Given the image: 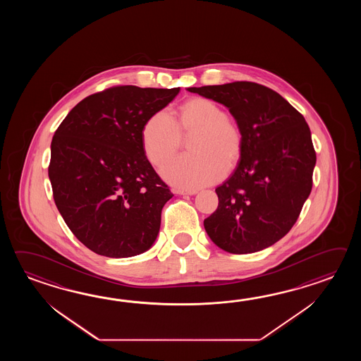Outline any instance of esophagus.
<instances>
[{
  "label": "esophagus",
  "instance_id": "1",
  "mask_svg": "<svg viewBox=\"0 0 361 361\" xmlns=\"http://www.w3.org/2000/svg\"><path fill=\"white\" fill-rule=\"evenodd\" d=\"M174 193H177V195H180V196H193V195H196L197 191H195V190H192V191H184V190H174Z\"/></svg>",
  "mask_w": 361,
  "mask_h": 361
}]
</instances>
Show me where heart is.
Masks as SVG:
<instances>
[{
    "mask_svg": "<svg viewBox=\"0 0 361 361\" xmlns=\"http://www.w3.org/2000/svg\"><path fill=\"white\" fill-rule=\"evenodd\" d=\"M191 131L195 134L190 149L196 154L178 156L161 168L164 179L183 190H197L222 179L226 164L238 161L243 145L240 131L222 108L213 100L195 98L182 106L178 123L165 109L147 120L142 130L147 159L160 165L177 152L180 133Z\"/></svg>",
    "mask_w": 361,
    "mask_h": 361,
    "instance_id": "heart-1",
    "label": "heart"
}]
</instances>
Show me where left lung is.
Wrapping results in <instances>:
<instances>
[{"instance_id": "left-lung-1", "label": "left lung", "mask_w": 361, "mask_h": 361, "mask_svg": "<svg viewBox=\"0 0 361 361\" xmlns=\"http://www.w3.org/2000/svg\"><path fill=\"white\" fill-rule=\"evenodd\" d=\"M187 90L228 108L243 140L238 168L215 190L219 204L204 221L207 236L232 254L274 245L297 222L312 188L316 154L305 117L255 82Z\"/></svg>"}]
</instances>
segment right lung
<instances>
[{
    "label": "right lung",
    "instance_id": "obj_1",
    "mask_svg": "<svg viewBox=\"0 0 361 361\" xmlns=\"http://www.w3.org/2000/svg\"><path fill=\"white\" fill-rule=\"evenodd\" d=\"M179 90L111 87L81 100L55 131L49 166L55 205L94 253L129 258L154 245L173 193L145 154L142 130Z\"/></svg>",
    "mask_w": 361,
    "mask_h": 361
}]
</instances>
